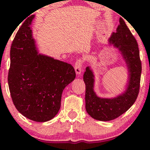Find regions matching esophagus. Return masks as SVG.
Returning a JSON list of instances; mask_svg holds the SVG:
<instances>
[{
    "label": "esophagus",
    "mask_w": 150,
    "mask_h": 150,
    "mask_svg": "<svg viewBox=\"0 0 150 150\" xmlns=\"http://www.w3.org/2000/svg\"><path fill=\"white\" fill-rule=\"evenodd\" d=\"M82 61L81 60H78L76 61L75 64V73L77 75H80L81 74V71H82Z\"/></svg>",
    "instance_id": "obj_1"
}]
</instances>
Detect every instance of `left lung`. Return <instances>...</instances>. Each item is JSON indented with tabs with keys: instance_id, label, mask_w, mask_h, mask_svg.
<instances>
[{
	"instance_id": "1",
	"label": "left lung",
	"mask_w": 150,
	"mask_h": 150,
	"mask_svg": "<svg viewBox=\"0 0 150 150\" xmlns=\"http://www.w3.org/2000/svg\"><path fill=\"white\" fill-rule=\"evenodd\" d=\"M116 32L108 39L109 45H113L124 60L128 68V81L125 91L115 97L101 98L94 92V75L90 67L86 68L83 75L85 83V108L94 119L108 121L118 118L132 106L140 89L142 65L137 43L124 20H119Z\"/></svg>"
}]
</instances>
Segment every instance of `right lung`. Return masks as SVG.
<instances>
[{"label": "right lung", "mask_w": 150, "mask_h": 150, "mask_svg": "<svg viewBox=\"0 0 150 150\" xmlns=\"http://www.w3.org/2000/svg\"><path fill=\"white\" fill-rule=\"evenodd\" d=\"M24 22L10 49L8 86L12 100L21 114L37 122L54 118L61 108L62 93L75 78L69 63L39 53L30 25Z\"/></svg>", "instance_id": "1"}]
</instances>
